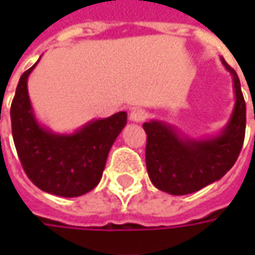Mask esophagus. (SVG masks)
I'll return each instance as SVG.
<instances>
[{
    "label": "esophagus",
    "instance_id": "34e87169",
    "mask_svg": "<svg viewBox=\"0 0 255 255\" xmlns=\"http://www.w3.org/2000/svg\"><path fill=\"white\" fill-rule=\"evenodd\" d=\"M146 118H147V113H146L144 109H140V108L133 109L132 112H130V115H129V119H130L132 122H136V123L143 122Z\"/></svg>",
    "mask_w": 255,
    "mask_h": 255
}]
</instances>
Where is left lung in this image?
Wrapping results in <instances>:
<instances>
[{
    "instance_id": "obj_1",
    "label": "left lung",
    "mask_w": 255,
    "mask_h": 255,
    "mask_svg": "<svg viewBox=\"0 0 255 255\" xmlns=\"http://www.w3.org/2000/svg\"><path fill=\"white\" fill-rule=\"evenodd\" d=\"M221 64L233 78L236 103L230 121L217 136L193 139L162 121L143 123L147 134L146 167L159 190L173 196L200 190L220 180L240 154L246 134V102L236 71L223 58Z\"/></svg>"
}]
</instances>
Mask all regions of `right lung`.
I'll return each mask as SVG.
<instances>
[{
  "mask_svg": "<svg viewBox=\"0 0 255 255\" xmlns=\"http://www.w3.org/2000/svg\"><path fill=\"white\" fill-rule=\"evenodd\" d=\"M36 64L19 78L11 105L15 149L36 187L61 197H78L101 181L109 150L126 126L128 115L118 112L91 121L74 133L46 129L36 121L28 95V76Z\"/></svg>",
  "mask_w": 255,
  "mask_h": 255,
  "instance_id": "add662e5",
  "label": "right lung"
}]
</instances>
